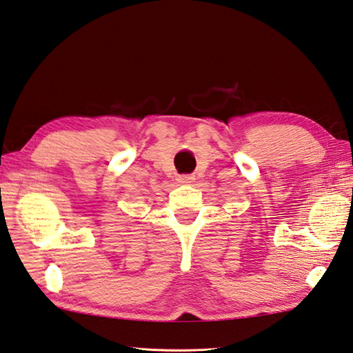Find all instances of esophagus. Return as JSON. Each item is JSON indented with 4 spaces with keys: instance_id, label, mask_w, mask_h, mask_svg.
<instances>
[{
    "instance_id": "esophagus-1",
    "label": "esophagus",
    "mask_w": 353,
    "mask_h": 353,
    "mask_svg": "<svg viewBox=\"0 0 353 353\" xmlns=\"http://www.w3.org/2000/svg\"><path fill=\"white\" fill-rule=\"evenodd\" d=\"M192 179H194V176H190V175H183V176H179V178H178V181H179V183H192Z\"/></svg>"
}]
</instances>
